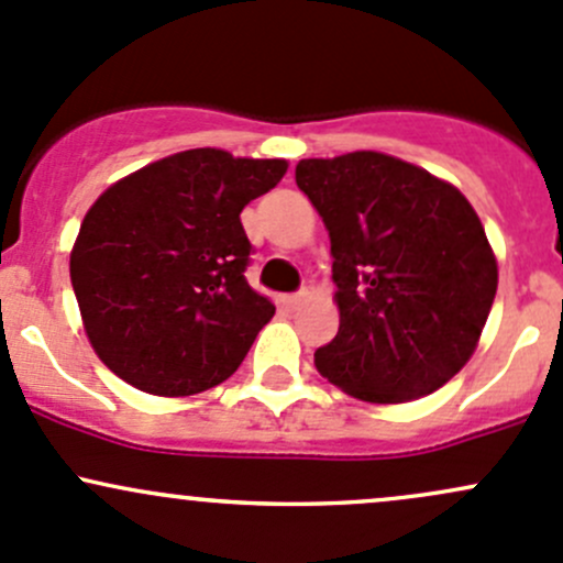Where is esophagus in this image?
<instances>
[{
	"instance_id": "34e87169",
	"label": "esophagus",
	"mask_w": 563,
	"mask_h": 563,
	"mask_svg": "<svg viewBox=\"0 0 563 563\" xmlns=\"http://www.w3.org/2000/svg\"><path fill=\"white\" fill-rule=\"evenodd\" d=\"M283 301H286V305L291 307V310H297V307L301 305V301H305V291H299V294H291V297H286V299H283Z\"/></svg>"
}]
</instances>
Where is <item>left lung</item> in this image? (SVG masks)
<instances>
[{"label":"left lung","instance_id":"obj_1","mask_svg":"<svg viewBox=\"0 0 563 563\" xmlns=\"http://www.w3.org/2000/svg\"><path fill=\"white\" fill-rule=\"evenodd\" d=\"M297 186L329 229L340 307L318 372L375 405L445 386L475 353L499 283L464 194L375 151L305 158Z\"/></svg>","mask_w":563,"mask_h":563}]
</instances>
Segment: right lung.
I'll return each mask as SVG.
<instances>
[{
    "label": "right lung",
    "mask_w": 563,
    "mask_h": 563,
    "mask_svg": "<svg viewBox=\"0 0 563 563\" xmlns=\"http://www.w3.org/2000/svg\"><path fill=\"white\" fill-rule=\"evenodd\" d=\"M283 158L197 147L110 186L82 218L69 277L97 356L129 386L191 396L251 351L275 305L245 280L240 212L286 175Z\"/></svg>",
    "instance_id": "right-lung-1"
}]
</instances>
